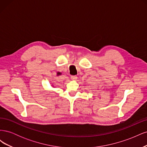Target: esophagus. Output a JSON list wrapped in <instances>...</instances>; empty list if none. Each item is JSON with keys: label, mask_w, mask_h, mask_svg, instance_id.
I'll return each instance as SVG.
<instances>
[{"label": "esophagus", "mask_w": 147, "mask_h": 147, "mask_svg": "<svg viewBox=\"0 0 147 147\" xmlns=\"http://www.w3.org/2000/svg\"><path fill=\"white\" fill-rule=\"evenodd\" d=\"M70 78L72 80H76L77 79V77L76 76V75H72V76H71Z\"/></svg>", "instance_id": "esophagus-1"}]
</instances>
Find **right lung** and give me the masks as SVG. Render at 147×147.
Returning <instances> with one entry per match:
<instances>
[{
    "mask_svg": "<svg viewBox=\"0 0 147 147\" xmlns=\"http://www.w3.org/2000/svg\"><path fill=\"white\" fill-rule=\"evenodd\" d=\"M60 74H61L60 72H57V75H60Z\"/></svg>",
    "mask_w": 147,
    "mask_h": 147,
    "instance_id": "add662e5",
    "label": "right lung"
}]
</instances>
